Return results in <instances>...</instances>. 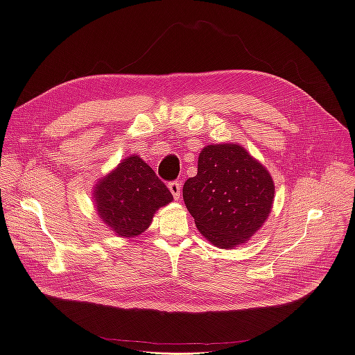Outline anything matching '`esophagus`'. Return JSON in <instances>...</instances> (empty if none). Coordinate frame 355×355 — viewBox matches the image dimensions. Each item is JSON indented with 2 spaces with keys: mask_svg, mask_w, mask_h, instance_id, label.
Wrapping results in <instances>:
<instances>
[{
  "mask_svg": "<svg viewBox=\"0 0 355 355\" xmlns=\"http://www.w3.org/2000/svg\"><path fill=\"white\" fill-rule=\"evenodd\" d=\"M168 189H170L171 196H173L175 200H179V198H180V185H179L178 180L168 182Z\"/></svg>",
  "mask_w": 355,
  "mask_h": 355,
  "instance_id": "obj_1",
  "label": "esophagus"
}]
</instances>
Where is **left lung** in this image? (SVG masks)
Segmentation results:
<instances>
[{
    "instance_id": "left-lung-1",
    "label": "left lung",
    "mask_w": 355,
    "mask_h": 355,
    "mask_svg": "<svg viewBox=\"0 0 355 355\" xmlns=\"http://www.w3.org/2000/svg\"><path fill=\"white\" fill-rule=\"evenodd\" d=\"M184 201L204 237L220 249H232L266 220L274 182L240 145H209L198 157L197 176L185 182Z\"/></svg>"
}]
</instances>
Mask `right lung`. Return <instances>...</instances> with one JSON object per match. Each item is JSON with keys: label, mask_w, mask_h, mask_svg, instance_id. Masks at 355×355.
<instances>
[{"label": "right lung", "mask_w": 355, "mask_h": 355, "mask_svg": "<svg viewBox=\"0 0 355 355\" xmlns=\"http://www.w3.org/2000/svg\"><path fill=\"white\" fill-rule=\"evenodd\" d=\"M173 200L155 171L137 155L105 176L94 189L102 220L120 237H136L153 222L154 213Z\"/></svg>", "instance_id": "1"}]
</instances>
